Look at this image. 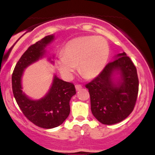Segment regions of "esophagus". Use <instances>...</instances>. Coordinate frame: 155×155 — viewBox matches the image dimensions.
<instances>
[{"label": "esophagus", "mask_w": 155, "mask_h": 155, "mask_svg": "<svg viewBox=\"0 0 155 155\" xmlns=\"http://www.w3.org/2000/svg\"><path fill=\"white\" fill-rule=\"evenodd\" d=\"M75 87H76V91H79V90H81V88H82V87H81V85H79V84H76V86H75Z\"/></svg>", "instance_id": "esophagus-1"}]
</instances>
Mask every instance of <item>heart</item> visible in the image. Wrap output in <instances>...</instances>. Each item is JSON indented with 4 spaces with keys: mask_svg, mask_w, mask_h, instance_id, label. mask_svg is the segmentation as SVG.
<instances>
[{
    "mask_svg": "<svg viewBox=\"0 0 155 155\" xmlns=\"http://www.w3.org/2000/svg\"><path fill=\"white\" fill-rule=\"evenodd\" d=\"M63 56L56 60V66L65 79L78 71L85 79H92L102 72L109 56V46L100 36H81L69 41L63 49Z\"/></svg>",
    "mask_w": 155,
    "mask_h": 155,
    "instance_id": "b5f03b06",
    "label": "heart"
}]
</instances>
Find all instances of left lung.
I'll use <instances>...</instances> for the list:
<instances>
[{
  "mask_svg": "<svg viewBox=\"0 0 155 155\" xmlns=\"http://www.w3.org/2000/svg\"><path fill=\"white\" fill-rule=\"evenodd\" d=\"M86 87L93 116L102 124H117L130 114L136 104L138 92L136 68L123 51L115 55Z\"/></svg>",
  "mask_w": 155,
  "mask_h": 155,
  "instance_id": "8db88e82",
  "label": "left lung"
}]
</instances>
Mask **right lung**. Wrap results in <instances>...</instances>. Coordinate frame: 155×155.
Listing matches in <instances>:
<instances>
[{"mask_svg": "<svg viewBox=\"0 0 155 155\" xmlns=\"http://www.w3.org/2000/svg\"><path fill=\"white\" fill-rule=\"evenodd\" d=\"M54 40V34L47 35L28 48L17 62L12 79L14 96L21 111L31 122L45 129L58 127L66 120L70 114L69 103L76 95L75 87L54 74L47 93L41 98L34 100L22 91V80L25 69L45 58L46 49ZM53 58H48L51 63H54Z\"/></svg>", "mask_w": 155, "mask_h": 155, "instance_id": "1", "label": "right lung"}]
</instances>
